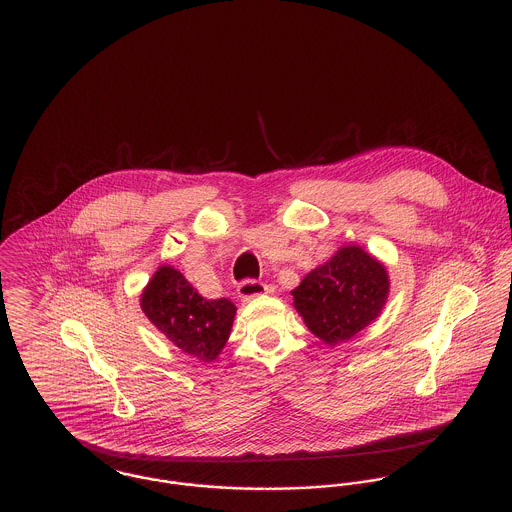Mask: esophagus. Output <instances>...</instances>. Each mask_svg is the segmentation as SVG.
<instances>
[{"instance_id": "esophagus-1", "label": "esophagus", "mask_w": 512, "mask_h": 512, "mask_svg": "<svg viewBox=\"0 0 512 512\" xmlns=\"http://www.w3.org/2000/svg\"><path fill=\"white\" fill-rule=\"evenodd\" d=\"M268 292V286L262 284V282H256V280H244L240 286H238V297L242 301H248L252 297H258V295H264Z\"/></svg>"}]
</instances>
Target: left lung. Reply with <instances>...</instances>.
<instances>
[{"label": "left lung", "instance_id": "left-lung-1", "mask_svg": "<svg viewBox=\"0 0 512 512\" xmlns=\"http://www.w3.org/2000/svg\"><path fill=\"white\" fill-rule=\"evenodd\" d=\"M390 293L386 266L357 244L341 246L293 290V307L325 345L353 339L376 321Z\"/></svg>", "mask_w": 512, "mask_h": 512}]
</instances>
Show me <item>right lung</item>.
<instances>
[{"label": "right lung", "mask_w": 512, "mask_h": 512, "mask_svg": "<svg viewBox=\"0 0 512 512\" xmlns=\"http://www.w3.org/2000/svg\"><path fill=\"white\" fill-rule=\"evenodd\" d=\"M140 305L159 333L203 363L217 361L236 315L230 299H205L169 264L155 270L140 295Z\"/></svg>", "instance_id": "1"}]
</instances>
